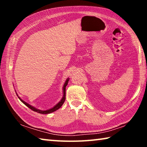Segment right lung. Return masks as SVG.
I'll return each instance as SVG.
<instances>
[{"mask_svg":"<svg viewBox=\"0 0 147 147\" xmlns=\"http://www.w3.org/2000/svg\"><path fill=\"white\" fill-rule=\"evenodd\" d=\"M69 80V78H67L65 82V83L63 84V96H62V98H61V100H59V102L57 103L55 106H53V108H50L49 109H47V110H41V109H39L35 108V107H34L33 106H32V105H30V104H29L28 103L24 101L23 99H21V97H19V95L17 94V93H16V94H17V96H18V98H19V100H21L24 104H25V105L27 107H28L30 109H31L32 110H33L34 111H36V112H38L39 113H41V114H49V113H53V112H54V111H55L56 110H58V109L59 108H60L61 106L63 104L65 100V88H66L67 85ZM15 91H16V90H15Z\"/></svg>","mask_w":147,"mask_h":147,"instance_id":"obj_1","label":"right lung"}]
</instances>
